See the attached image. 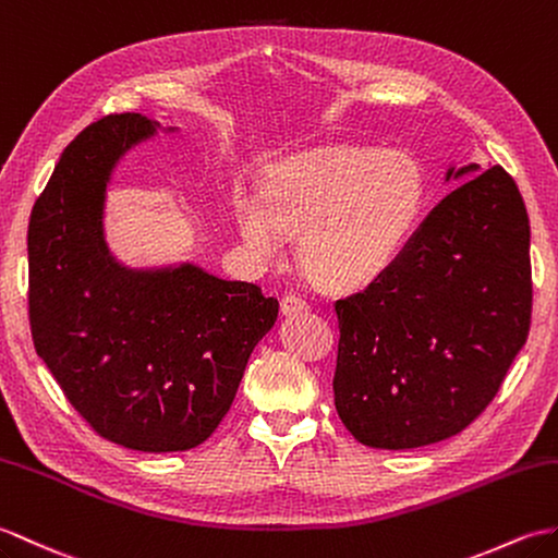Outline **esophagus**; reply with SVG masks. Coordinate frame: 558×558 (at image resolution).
<instances>
[{
	"label": "esophagus",
	"instance_id": "34e87169",
	"mask_svg": "<svg viewBox=\"0 0 558 558\" xmlns=\"http://www.w3.org/2000/svg\"><path fill=\"white\" fill-rule=\"evenodd\" d=\"M280 311H282V316H296V314H302V311H308V304L302 300V296L284 294L280 302Z\"/></svg>",
	"mask_w": 558,
	"mask_h": 558
}]
</instances>
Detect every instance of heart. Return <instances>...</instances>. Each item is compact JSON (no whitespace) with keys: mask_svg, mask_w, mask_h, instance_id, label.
<instances>
[{"mask_svg":"<svg viewBox=\"0 0 558 558\" xmlns=\"http://www.w3.org/2000/svg\"><path fill=\"white\" fill-rule=\"evenodd\" d=\"M232 206L258 258L278 262L288 235H300V262L311 278L356 290L409 247L427 206V178L407 151L326 147L274 163L264 192L238 190Z\"/></svg>","mask_w":558,"mask_h":558,"instance_id":"heart-1","label":"heart"}]
</instances>
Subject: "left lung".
<instances>
[{"label":"left lung","mask_w":558,"mask_h":558,"mask_svg":"<svg viewBox=\"0 0 558 558\" xmlns=\"http://www.w3.org/2000/svg\"><path fill=\"white\" fill-rule=\"evenodd\" d=\"M449 180L461 185L397 262L335 302V409L366 447L413 449L461 433L495 399L527 338L533 282L521 192L501 166L449 163Z\"/></svg>","instance_id":"1"}]
</instances>
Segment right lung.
I'll use <instances>...</instances> for the list:
<instances>
[{"label":"right lung","mask_w":558,"mask_h":558,"mask_svg":"<svg viewBox=\"0 0 558 558\" xmlns=\"http://www.w3.org/2000/svg\"><path fill=\"white\" fill-rule=\"evenodd\" d=\"M107 116L63 149L28 226L31 330L77 413L111 442L166 454L226 416L278 300L192 262L128 266L107 240V197L125 154L178 133Z\"/></svg>","instance_id":"right-lung-1"}]
</instances>
